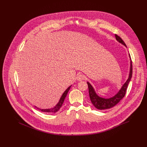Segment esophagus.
<instances>
[{"mask_svg":"<svg viewBox=\"0 0 147 147\" xmlns=\"http://www.w3.org/2000/svg\"><path fill=\"white\" fill-rule=\"evenodd\" d=\"M84 76L82 74H78L77 76V79L78 81H81V80H84Z\"/></svg>","mask_w":147,"mask_h":147,"instance_id":"1","label":"esophagus"}]
</instances>
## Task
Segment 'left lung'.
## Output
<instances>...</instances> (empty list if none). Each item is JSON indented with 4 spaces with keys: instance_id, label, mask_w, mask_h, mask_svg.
<instances>
[{
    "instance_id": "1",
    "label": "left lung",
    "mask_w": 147,
    "mask_h": 147,
    "mask_svg": "<svg viewBox=\"0 0 147 147\" xmlns=\"http://www.w3.org/2000/svg\"><path fill=\"white\" fill-rule=\"evenodd\" d=\"M115 37L116 40L119 42V43H121L125 47H126V45L124 43V42L123 39L117 35L115 34ZM129 57L130 59V72L128 79L127 81L125 82V83L121 87V89L119 91V92L113 97L109 98H103L102 97L99 96L95 92L94 88L91 85V84L87 82V84L88 86V91H89V95L91 99V101L93 105L99 110H104V109H110L113 107H115L116 105H117L120 100L124 96L126 92L127 88L128 87L129 83L130 82L131 78L132 77V73H133V67H132V62L130 58V55L129 54Z\"/></svg>"
}]
</instances>
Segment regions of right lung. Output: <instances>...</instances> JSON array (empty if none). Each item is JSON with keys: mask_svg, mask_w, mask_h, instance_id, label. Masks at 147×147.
Returning <instances> with one entry per match:
<instances>
[{"mask_svg": "<svg viewBox=\"0 0 147 147\" xmlns=\"http://www.w3.org/2000/svg\"><path fill=\"white\" fill-rule=\"evenodd\" d=\"M71 86H70L69 87H68L67 88V90L63 92V94H62L59 102L57 103V105L54 108H51V109H39L38 108H36V107H35V108L38 109L39 111H41L42 112H48V113H56V112H57L60 109V108L61 107L62 105H63V102L65 100V99L66 97V95H67Z\"/></svg>", "mask_w": 147, "mask_h": 147, "instance_id": "add662e5", "label": "right lung"}]
</instances>
